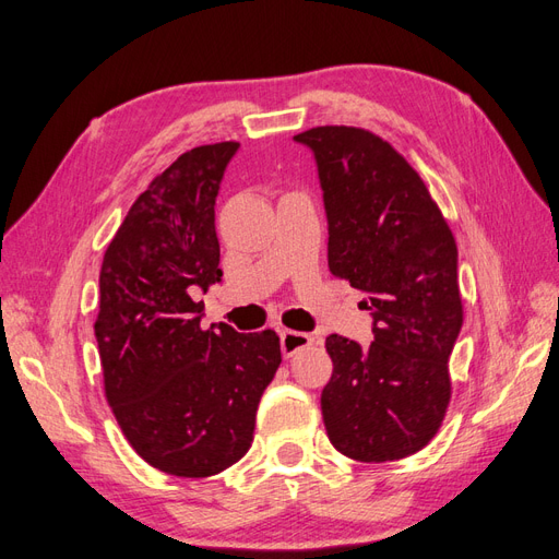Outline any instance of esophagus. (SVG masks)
Segmentation results:
<instances>
[{"mask_svg": "<svg viewBox=\"0 0 559 559\" xmlns=\"http://www.w3.org/2000/svg\"><path fill=\"white\" fill-rule=\"evenodd\" d=\"M311 344H313V336L306 332H295V330L281 332V350L285 357H293L295 353L309 348Z\"/></svg>", "mask_w": 559, "mask_h": 559, "instance_id": "esophagus-1", "label": "esophagus"}]
</instances>
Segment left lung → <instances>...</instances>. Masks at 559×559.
<instances>
[{"label":"left lung","instance_id":"left-lung-1","mask_svg":"<svg viewBox=\"0 0 559 559\" xmlns=\"http://www.w3.org/2000/svg\"><path fill=\"white\" fill-rule=\"evenodd\" d=\"M318 162L330 221V272L365 295L373 341L330 334L328 437L357 462L423 450L450 404L448 359L462 330L457 246L420 178L378 134L322 124L295 136Z\"/></svg>","mask_w":559,"mask_h":559}]
</instances>
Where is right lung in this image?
<instances>
[{"mask_svg":"<svg viewBox=\"0 0 559 559\" xmlns=\"http://www.w3.org/2000/svg\"><path fill=\"white\" fill-rule=\"evenodd\" d=\"M237 141L186 151L124 215L104 253L95 336L104 394L124 439L155 469L206 478L239 462L281 365L274 330H204L223 276L213 204Z\"/></svg>","mask_w":559,"mask_h":559,"instance_id":"1","label":"right lung"}]
</instances>
